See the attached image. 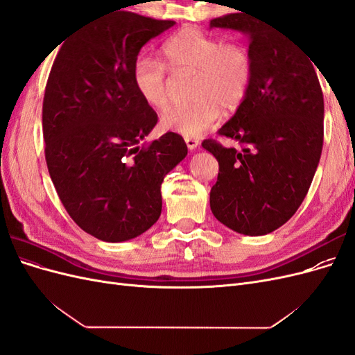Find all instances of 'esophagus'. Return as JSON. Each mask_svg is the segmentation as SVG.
Instances as JSON below:
<instances>
[{
    "mask_svg": "<svg viewBox=\"0 0 355 355\" xmlns=\"http://www.w3.org/2000/svg\"><path fill=\"white\" fill-rule=\"evenodd\" d=\"M185 144H187L189 151H192V149H196L198 146L197 139H192V137H185Z\"/></svg>",
    "mask_w": 355,
    "mask_h": 355,
    "instance_id": "1",
    "label": "esophagus"
}]
</instances>
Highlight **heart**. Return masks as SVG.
<instances>
[{"mask_svg":"<svg viewBox=\"0 0 355 355\" xmlns=\"http://www.w3.org/2000/svg\"><path fill=\"white\" fill-rule=\"evenodd\" d=\"M161 62L137 58L133 84L142 101L164 110L170 101V77H192L187 106H175L161 116V127L185 137H198L218 123L220 111H237L250 90L253 60L241 42L204 34L197 28H182L161 47ZM168 69L166 70L165 68Z\"/></svg>","mask_w":355,"mask_h":355,"instance_id":"1","label":"heart"}]
</instances>
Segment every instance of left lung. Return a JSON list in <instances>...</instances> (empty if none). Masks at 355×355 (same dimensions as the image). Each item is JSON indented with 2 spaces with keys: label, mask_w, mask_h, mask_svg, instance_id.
I'll return each mask as SVG.
<instances>
[{
  "label": "left lung",
  "mask_w": 355,
  "mask_h": 355,
  "mask_svg": "<svg viewBox=\"0 0 355 355\" xmlns=\"http://www.w3.org/2000/svg\"><path fill=\"white\" fill-rule=\"evenodd\" d=\"M210 28L245 34L253 60L250 90L219 128L241 149L201 144L219 163L210 209L235 232L265 235L293 216L313 182L323 149V92L311 59L263 20L232 13Z\"/></svg>",
  "instance_id": "8db88e82"
}]
</instances>
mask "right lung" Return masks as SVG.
<instances>
[{"label": "right lung", "instance_id": "obj_1", "mask_svg": "<svg viewBox=\"0 0 355 355\" xmlns=\"http://www.w3.org/2000/svg\"><path fill=\"white\" fill-rule=\"evenodd\" d=\"M175 25L111 12L63 42L42 102L46 161L72 220L98 240L139 237L161 214V184L188 154L166 133L141 146L158 116L133 84L146 42Z\"/></svg>", "mask_w": 355, "mask_h": 355}]
</instances>
